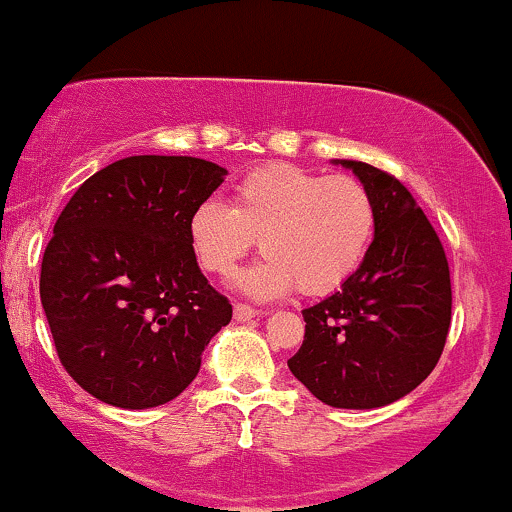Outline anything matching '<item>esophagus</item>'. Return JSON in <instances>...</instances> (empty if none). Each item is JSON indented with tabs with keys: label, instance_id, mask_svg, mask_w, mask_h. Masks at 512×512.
<instances>
[{
	"label": "esophagus",
	"instance_id": "obj_1",
	"mask_svg": "<svg viewBox=\"0 0 512 512\" xmlns=\"http://www.w3.org/2000/svg\"><path fill=\"white\" fill-rule=\"evenodd\" d=\"M256 316H258V311L254 309V306L234 304V321L246 323V321H251V318H256Z\"/></svg>",
	"mask_w": 512,
	"mask_h": 512
}]
</instances>
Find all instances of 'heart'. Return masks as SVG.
Masks as SVG:
<instances>
[{"label":"heart","mask_w":512,"mask_h":512,"mask_svg":"<svg viewBox=\"0 0 512 512\" xmlns=\"http://www.w3.org/2000/svg\"><path fill=\"white\" fill-rule=\"evenodd\" d=\"M376 232L369 186L350 174H321L273 162L244 174L232 206L206 198L189 215V242L203 270L230 275L256 244L266 256L237 275L254 299H278L297 287L328 294L362 266Z\"/></svg>","instance_id":"obj_1"}]
</instances>
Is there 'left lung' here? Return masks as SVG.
I'll list each match as a JSON object with an SVG mask.
<instances>
[{"mask_svg": "<svg viewBox=\"0 0 512 512\" xmlns=\"http://www.w3.org/2000/svg\"><path fill=\"white\" fill-rule=\"evenodd\" d=\"M369 186L374 242L340 290L302 311L304 342L287 362L311 395L340 410H376L434 371L450 328V270L441 239L398 179L333 160Z\"/></svg>", "mask_w": 512, "mask_h": 512, "instance_id": "obj_1", "label": "left lung"}]
</instances>
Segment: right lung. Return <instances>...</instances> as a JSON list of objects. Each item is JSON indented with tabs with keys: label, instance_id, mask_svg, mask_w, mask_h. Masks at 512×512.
Wrapping results in <instances>:
<instances>
[{
	"label": "right lung",
	"instance_id": "obj_1",
	"mask_svg": "<svg viewBox=\"0 0 512 512\" xmlns=\"http://www.w3.org/2000/svg\"><path fill=\"white\" fill-rule=\"evenodd\" d=\"M225 177L189 155H131L88 177L54 222L40 302L59 362L93 398L165 405L232 321L189 242L191 210Z\"/></svg>",
	"mask_w": 512,
	"mask_h": 512
}]
</instances>
